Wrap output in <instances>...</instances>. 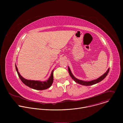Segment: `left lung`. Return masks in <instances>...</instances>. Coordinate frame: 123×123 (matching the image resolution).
<instances>
[{"instance_id":"obj_1","label":"left lung","mask_w":123,"mask_h":123,"mask_svg":"<svg viewBox=\"0 0 123 123\" xmlns=\"http://www.w3.org/2000/svg\"><path fill=\"white\" fill-rule=\"evenodd\" d=\"M68 73L71 76V77L72 78V79L76 83L81 84L82 85H84V86H91V85H94L96 83H98L99 82H100V81H101L102 80H103L105 77L107 76V75H108L109 71H110V68H108V71L106 72V73H105L103 75H102L101 76H100V77H99L98 79L94 80H92L91 81H82V80H79L77 78H76L72 74L71 70H70V68L69 67H68Z\"/></svg>"}]
</instances>
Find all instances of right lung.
Returning a JSON list of instances; mask_svg holds the SVG:
<instances>
[{
    "instance_id": "obj_1",
    "label": "right lung",
    "mask_w": 123,
    "mask_h": 123,
    "mask_svg": "<svg viewBox=\"0 0 123 123\" xmlns=\"http://www.w3.org/2000/svg\"><path fill=\"white\" fill-rule=\"evenodd\" d=\"M15 68L16 70V72L17 73V74L18 75L19 77L20 78V80L22 81V82L26 86H28L31 87L34 90H44L47 89L49 87L52 83H53L54 80V70H52L51 72L50 76L49 78V79L45 82H41L39 81H34V80H29L26 79L24 78L19 74V73L18 71V69L17 68V67L15 65Z\"/></svg>"
}]
</instances>
